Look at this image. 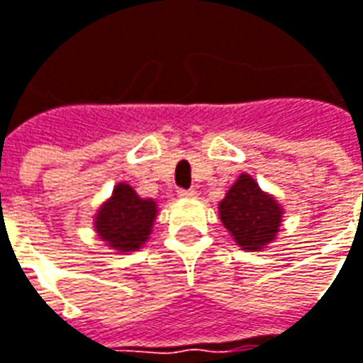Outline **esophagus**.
I'll return each mask as SVG.
<instances>
[{
  "label": "esophagus",
  "instance_id": "obj_1",
  "mask_svg": "<svg viewBox=\"0 0 363 363\" xmlns=\"http://www.w3.org/2000/svg\"><path fill=\"white\" fill-rule=\"evenodd\" d=\"M177 196H179V198H196L198 194H196V189H179Z\"/></svg>",
  "mask_w": 363,
  "mask_h": 363
}]
</instances>
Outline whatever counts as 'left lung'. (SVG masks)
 <instances>
[{
  "label": "left lung",
  "mask_w": 363,
  "mask_h": 363,
  "mask_svg": "<svg viewBox=\"0 0 363 363\" xmlns=\"http://www.w3.org/2000/svg\"><path fill=\"white\" fill-rule=\"evenodd\" d=\"M220 220L242 250L258 252L277 238L283 208L262 191L248 174H242L218 206Z\"/></svg>",
  "instance_id": "obj_1"
}]
</instances>
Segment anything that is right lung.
I'll return each mask as SVG.
<instances>
[{"instance_id":"right-lung-1","label":"right lung","mask_w":363,"mask_h":363,"mask_svg":"<svg viewBox=\"0 0 363 363\" xmlns=\"http://www.w3.org/2000/svg\"><path fill=\"white\" fill-rule=\"evenodd\" d=\"M155 216L157 203L139 198L129 184H117L94 216V230L113 250L135 252L147 242Z\"/></svg>"}]
</instances>
